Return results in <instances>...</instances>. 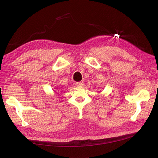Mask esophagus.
<instances>
[{"mask_svg": "<svg viewBox=\"0 0 158 158\" xmlns=\"http://www.w3.org/2000/svg\"><path fill=\"white\" fill-rule=\"evenodd\" d=\"M84 84V82H83V81H82V82H78L76 83V85H77V86H80V87L83 86Z\"/></svg>", "mask_w": 158, "mask_h": 158, "instance_id": "1", "label": "esophagus"}]
</instances>
